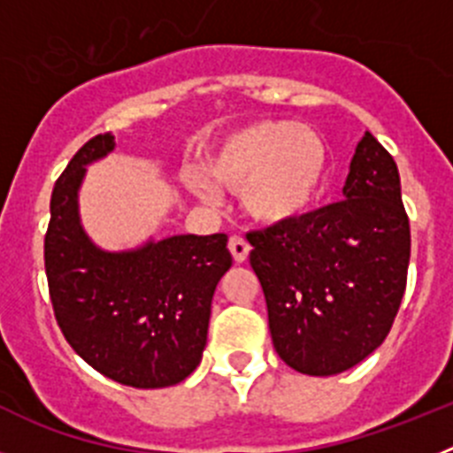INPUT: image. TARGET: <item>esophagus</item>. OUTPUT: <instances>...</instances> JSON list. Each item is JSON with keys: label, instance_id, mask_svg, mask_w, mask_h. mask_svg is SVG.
<instances>
[{"label": "esophagus", "instance_id": "obj_1", "mask_svg": "<svg viewBox=\"0 0 453 453\" xmlns=\"http://www.w3.org/2000/svg\"><path fill=\"white\" fill-rule=\"evenodd\" d=\"M250 250H251L250 242H247L242 235H231L229 251H231V256H234L235 263H245L247 256H250Z\"/></svg>", "mask_w": 453, "mask_h": 453}]
</instances>
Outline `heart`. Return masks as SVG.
<instances>
[{
	"instance_id": "obj_1",
	"label": "heart",
	"mask_w": 453,
	"mask_h": 453,
	"mask_svg": "<svg viewBox=\"0 0 453 453\" xmlns=\"http://www.w3.org/2000/svg\"><path fill=\"white\" fill-rule=\"evenodd\" d=\"M202 170L219 186L240 190L242 208L256 222L286 224L318 202L329 174V147L311 127L263 119L219 140ZM188 186L206 202L215 197L202 179L190 177Z\"/></svg>"
}]
</instances>
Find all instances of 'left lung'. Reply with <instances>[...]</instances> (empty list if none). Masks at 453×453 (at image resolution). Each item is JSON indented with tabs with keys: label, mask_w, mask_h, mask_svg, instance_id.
Wrapping results in <instances>:
<instances>
[{
	"label": "left lung",
	"mask_w": 453,
	"mask_h": 453,
	"mask_svg": "<svg viewBox=\"0 0 453 453\" xmlns=\"http://www.w3.org/2000/svg\"><path fill=\"white\" fill-rule=\"evenodd\" d=\"M345 199L247 234L281 361L311 376L358 365L397 318L411 261V224L397 163L367 131Z\"/></svg>",
	"instance_id": "left-lung-1"
}]
</instances>
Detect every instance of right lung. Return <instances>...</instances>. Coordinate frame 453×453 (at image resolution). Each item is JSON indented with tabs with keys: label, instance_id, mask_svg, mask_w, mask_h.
<instances>
[{
	"label": "right lung",
	"instance_id": "obj_1",
	"mask_svg": "<svg viewBox=\"0 0 453 453\" xmlns=\"http://www.w3.org/2000/svg\"><path fill=\"white\" fill-rule=\"evenodd\" d=\"M90 138L63 170L50 202L45 272L56 322L99 374L131 388H167L195 372L206 347L211 302L231 267L226 235H172L104 251L79 219L86 165L113 151Z\"/></svg>",
	"mask_w": 453,
	"mask_h": 453
}]
</instances>
